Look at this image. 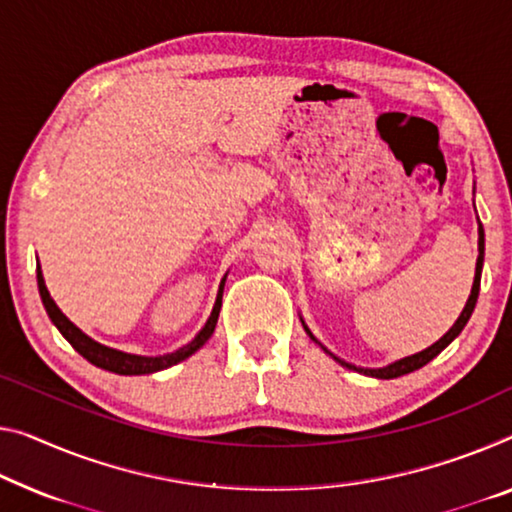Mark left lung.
<instances>
[{"mask_svg":"<svg viewBox=\"0 0 512 512\" xmlns=\"http://www.w3.org/2000/svg\"><path fill=\"white\" fill-rule=\"evenodd\" d=\"M483 261H485V231H483L481 219H478V258H476V274H474V286H471V295H469V300H467V304H465V309H462V313L458 316V320L453 322V327L448 329V332H446L442 338H439L437 343H432L430 348H426V350L416 352V355H410V357H403V359L393 361V364H387V366H382V368H361V366H355V364H348V361H345V359L336 357L334 352H329V350L325 348V345H322V343L318 341V338L311 334V329L306 327L304 318L300 316V320H302V327H304V332L309 334V338H311L313 343H318L320 348L325 350L329 357H332L334 361H338V364H341V366L350 368V371L364 373V375H368V377H377V380H391V377H400V375H407V373H412V371H419V368H423V366L428 364V361L435 359V357L439 355V352H442L448 343L455 341V338L460 336L462 329H465V325H467L469 318H471V313H474V309H476L478 290H481Z\"/></svg>","mask_w":512,"mask_h":512,"instance_id":"8db88e82","label":"left lung"}]
</instances>
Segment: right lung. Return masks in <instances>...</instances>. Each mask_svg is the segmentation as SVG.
Returning a JSON list of instances; mask_svg holds the SVG:
<instances>
[{
	"instance_id": "right-lung-1",
	"label": "right lung",
	"mask_w": 512,
	"mask_h": 512,
	"mask_svg": "<svg viewBox=\"0 0 512 512\" xmlns=\"http://www.w3.org/2000/svg\"><path fill=\"white\" fill-rule=\"evenodd\" d=\"M229 274V272H226ZM226 274L222 283H219V290H217V300L215 306H212L210 311V318L206 320V325L201 327V332L196 334L190 343L183 345V348H178L174 352H167V355H157V357H146V355H132V352H123V350H116V348H109V345H102L98 341H93L89 334H84L80 327L75 325V322H70L64 311L59 309L57 302L50 297V290L45 286V279H43V270L41 265L36 267V279H38V293H41V300L43 306L47 311V316L54 322V327L59 329L61 336L66 338V341L73 345V348L80 352V355L91 361L93 366L98 368H105L109 373H119V375H148V373H157V371H164V368L169 366H176L180 361H185L187 357H192L196 350L203 348L206 345L208 338L212 336L217 327V318H219V309H222V293H224V283H226Z\"/></svg>"
}]
</instances>
